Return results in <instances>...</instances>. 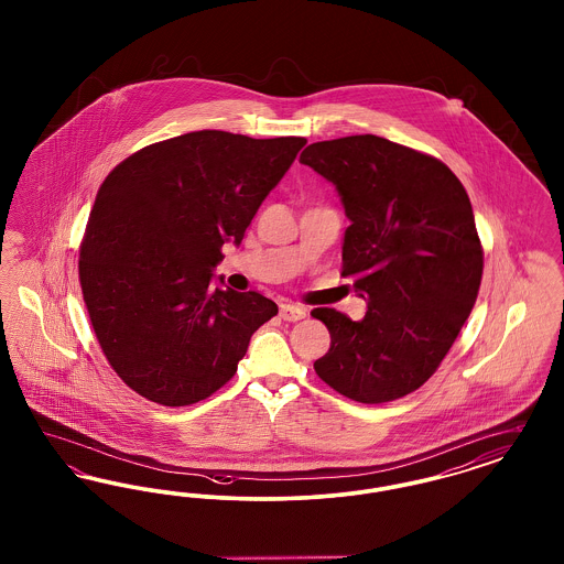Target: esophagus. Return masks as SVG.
<instances>
[{
    "label": "esophagus",
    "instance_id": "esophagus-1",
    "mask_svg": "<svg viewBox=\"0 0 564 564\" xmlns=\"http://www.w3.org/2000/svg\"><path fill=\"white\" fill-rule=\"evenodd\" d=\"M281 319L285 322H300L308 315V311L304 306H295V304H281Z\"/></svg>",
    "mask_w": 564,
    "mask_h": 564
}]
</instances>
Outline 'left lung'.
I'll return each mask as SVG.
<instances>
[{
    "label": "left lung",
    "mask_w": 564,
    "mask_h": 564,
    "mask_svg": "<svg viewBox=\"0 0 564 564\" xmlns=\"http://www.w3.org/2000/svg\"><path fill=\"white\" fill-rule=\"evenodd\" d=\"M300 162L343 196L340 274L368 300L361 322L313 308L332 338L315 372L352 402L400 400L435 375L476 304L484 249L469 196L444 162L376 134L311 143Z\"/></svg>",
    "instance_id": "1"
}]
</instances>
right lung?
I'll use <instances>...</instances> for the list:
<instances>
[{
    "mask_svg": "<svg viewBox=\"0 0 564 564\" xmlns=\"http://www.w3.org/2000/svg\"><path fill=\"white\" fill-rule=\"evenodd\" d=\"M304 137L196 131L111 169L80 242L82 297L111 370L161 405L207 400L237 375L276 304L212 288L221 245L247 226Z\"/></svg>",
    "mask_w": 564,
    "mask_h": 564,
    "instance_id": "right-lung-1",
    "label": "right lung"
}]
</instances>
